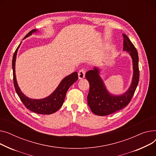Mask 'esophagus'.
Listing matches in <instances>:
<instances>
[{"mask_svg": "<svg viewBox=\"0 0 156 156\" xmlns=\"http://www.w3.org/2000/svg\"><path fill=\"white\" fill-rule=\"evenodd\" d=\"M85 74H86V70L84 69H80L79 72H78V77L79 79H82L84 78L85 77Z\"/></svg>", "mask_w": 156, "mask_h": 156, "instance_id": "obj_1", "label": "esophagus"}]
</instances>
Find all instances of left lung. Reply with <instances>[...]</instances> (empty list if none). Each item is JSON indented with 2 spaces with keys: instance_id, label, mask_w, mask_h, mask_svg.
Listing matches in <instances>:
<instances>
[{
  "instance_id": "1",
  "label": "left lung",
  "mask_w": 156,
  "mask_h": 156,
  "mask_svg": "<svg viewBox=\"0 0 156 156\" xmlns=\"http://www.w3.org/2000/svg\"><path fill=\"white\" fill-rule=\"evenodd\" d=\"M123 50L129 53L132 58L133 74L131 85L124 94L112 95L106 89L104 82L99 76V70L94 67L87 71L86 78L89 82V91L87 103L93 113L99 116H106L115 113L126 106L134 94L139 80V57L135 46L129 37L123 34Z\"/></svg>"
}]
</instances>
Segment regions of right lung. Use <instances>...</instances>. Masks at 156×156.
<instances>
[{
    "mask_svg": "<svg viewBox=\"0 0 156 156\" xmlns=\"http://www.w3.org/2000/svg\"><path fill=\"white\" fill-rule=\"evenodd\" d=\"M37 30L34 29L32 30L27 33L25 37L26 38L28 37L32 33H35ZM21 44V43H20ZM20 44L18 46V47L16 50L13 58H12V70H13V82L15 87V90L17 95L19 96L21 99V101L26 107L27 109H30V111L34 112L36 113L41 114V115H50L58 111L60 107L63 105L65 99L67 91L69 88L78 79L77 72H73L72 74L69 75L68 76L64 78L57 87V88L53 91V93L50 94L49 96L40 99H34L27 98L26 96L20 89L17 85L16 73H15V64L17 52L18 48H20Z\"/></svg>",
    "mask_w": 156,
    "mask_h": 156,
    "instance_id": "1",
    "label": "right lung"
}]
</instances>
